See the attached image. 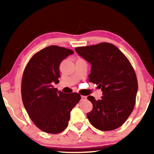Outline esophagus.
<instances>
[{"mask_svg":"<svg viewBox=\"0 0 154 154\" xmlns=\"http://www.w3.org/2000/svg\"><path fill=\"white\" fill-rule=\"evenodd\" d=\"M87 100V97L86 96H81V100L82 101H85Z\"/></svg>","mask_w":154,"mask_h":154,"instance_id":"obj_1","label":"esophagus"}]
</instances>
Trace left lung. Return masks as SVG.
Returning a JSON list of instances; mask_svg holds the SVG:
<instances>
[{"instance_id": "left-lung-1", "label": "left lung", "mask_w": 154, "mask_h": 154, "mask_svg": "<svg viewBox=\"0 0 154 154\" xmlns=\"http://www.w3.org/2000/svg\"><path fill=\"white\" fill-rule=\"evenodd\" d=\"M75 50L91 64L89 81L102 91L100 100L88 97L93 106L87 113L90 123L103 131L121 127L133 110L138 90L135 72L129 60L109 43L79 47Z\"/></svg>"}]
</instances>
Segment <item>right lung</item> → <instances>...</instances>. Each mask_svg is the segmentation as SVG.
<instances>
[{
  "instance_id": "add662e5",
  "label": "right lung",
  "mask_w": 154,
  "mask_h": 154,
  "mask_svg": "<svg viewBox=\"0 0 154 154\" xmlns=\"http://www.w3.org/2000/svg\"><path fill=\"white\" fill-rule=\"evenodd\" d=\"M73 51L50 45L32 57L24 69L22 97L26 112L35 125L47 133L66 129L71 111L81 100L76 92L66 94L54 88L60 77V65Z\"/></svg>"
}]
</instances>
